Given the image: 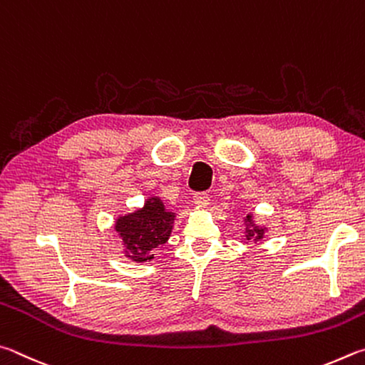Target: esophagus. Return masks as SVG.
<instances>
[{"instance_id":"esophagus-1","label":"esophagus","mask_w":365,"mask_h":365,"mask_svg":"<svg viewBox=\"0 0 365 365\" xmlns=\"http://www.w3.org/2000/svg\"><path fill=\"white\" fill-rule=\"evenodd\" d=\"M208 202H210V197H208L207 192H197V194H194V203H195L197 207L205 208L208 205Z\"/></svg>"}]
</instances>
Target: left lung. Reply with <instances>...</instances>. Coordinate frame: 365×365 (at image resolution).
Listing matches in <instances>:
<instances>
[{
	"label": "left lung",
	"mask_w": 365,
	"mask_h": 365,
	"mask_svg": "<svg viewBox=\"0 0 365 365\" xmlns=\"http://www.w3.org/2000/svg\"><path fill=\"white\" fill-rule=\"evenodd\" d=\"M244 225H245V244L248 242H259L263 237H266V232L269 231L266 226L257 225V221L253 218V213H247L244 216Z\"/></svg>",
	"instance_id": "1"
}]
</instances>
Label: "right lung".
<instances>
[{"label": "right lung", "mask_w": 365, "mask_h": 365, "mask_svg": "<svg viewBox=\"0 0 365 365\" xmlns=\"http://www.w3.org/2000/svg\"><path fill=\"white\" fill-rule=\"evenodd\" d=\"M175 220L176 213L166 210L157 195L145 199L144 205L134 212L120 215L113 229L121 239L125 257L134 263L152 261L155 248L168 242Z\"/></svg>", "instance_id": "right-lung-1"}]
</instances>
